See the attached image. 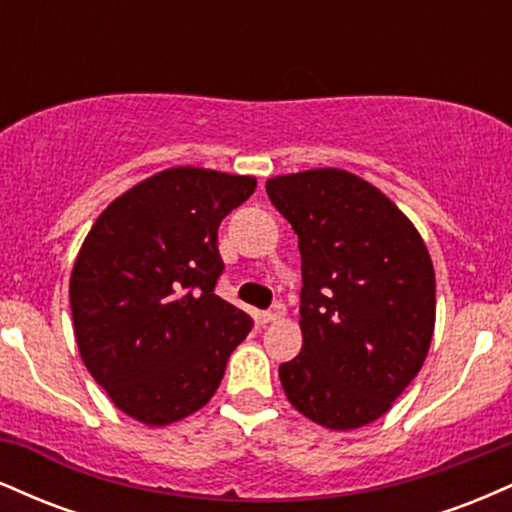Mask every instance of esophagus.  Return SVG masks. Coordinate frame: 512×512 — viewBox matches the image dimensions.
<instances>
[{
	"label": "esophagus",
	"mask_w": 512,
	"mask_h": 512,
	"mask_svg": "<svg viewBox=\"0 0 512 512\" xmlns=\"http://www.w3.org/2000/svg\"><path fill=\"white\" fill-rule=\"evenodd\" d=\"M281 315H284V303H274L272 308L262 313V322H276L281 320Z\"/></svg>",
	"instance_id": "obj_1"
}]
</instances>
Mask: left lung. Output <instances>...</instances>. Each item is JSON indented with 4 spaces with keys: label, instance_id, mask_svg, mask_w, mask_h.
I'll return each mask as SVG.
<instances>
[{
    "label": "left lung",
    "instance_id": "obj_1",
    "mask_svg": "<svg viewBox=\"0 0 512 512\" xmlns=\"http://www.w3.org/2000/svg\"><path fill=\"white\" fill-rule=\"evenodd\" d=\"M298 236L303 349L279 378L303 416L332 431L380 419L416 378L436 322V274L407 216L337 168L267 180Z\"/></svg>",
    "mask_w": 512,
    "mask_h": 512
}]
</instances>
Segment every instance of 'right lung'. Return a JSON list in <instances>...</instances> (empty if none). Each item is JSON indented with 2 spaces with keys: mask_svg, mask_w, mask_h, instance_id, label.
Listing matches in <instances>:
<instances>
[{
  "mask_svg": "<svg viewBox=\"0 0 512 512\" xmlns=\"http://www.w3.org/2000/svg\"><path fill=\"white\" fill-rule=\"evenodd\" d=\"M248 175L168 168L117 197L76 257L69 303L88 373L146 426L202 409L252 317L216 296L219 226L255 192Z\"/></svg>",
  "mask_w": 512,
  "mask_h": 512,
  "instance_id": "obj_1",
  "label": "right lung"
}]
</instances>
